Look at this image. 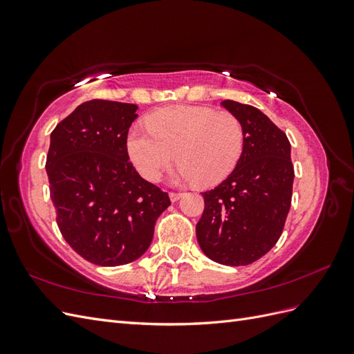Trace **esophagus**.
Listing matches in <instances>:
<instances>
[{
  "mask_svg": "<svg viewBox=\"0 0 354 354\" xmlns=\"http://www.w3.org/2000/svg\"><path fill=\"white\" fill-rule=\"evenodd\" d=\"M181 198V194H178V192H169V199L171 202H176Z\"/></svg>",
  "mask_w": 354,
  "mask_h": 354,
  "instance_id": "esophagus-1",
  "label": "esophagus"
}]
</instances>
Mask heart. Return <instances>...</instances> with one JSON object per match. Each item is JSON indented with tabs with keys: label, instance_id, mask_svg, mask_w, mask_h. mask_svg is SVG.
Masks as SVG:
<instances>
[{
	"label": "heart",
	"instance_id": "heart-1",
	"mask_svg": "<svg viewBox=\"0 0 354 354\" xmlns=\"http://www.w3.org/2000/svg\"><path fill=\"white\" fill-rule=\"evenodd\" d=\"M146 127L128 131L127 152L147 181H158L176 158L180 180L218 185L236 168L243 152V125L229 111L169 106L149 115Z\"/></svg>",
	"mask_w": 354,
	"mask_h": 354
}]
</instances>
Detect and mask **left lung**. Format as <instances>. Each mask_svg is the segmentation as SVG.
Here are the masks:
<instances>
[{
    "mask_svg": "<svg viewBox=\"0 0 354 354\" xmlns=\"http://www.w3.org/2000/svg\"><path fill=\"white\" fill-rule=\"evenodd\" d=\"M221 104L243 125V152L232 174L202 194L205 208L196 238L212 261L248 266L269 252L282 234L292 198L291 143L254 106L233 100Z\"/></svg>",
    "mask_w": 354,
    "mask_h": 354,
    "instance_id": "8db88e82",
    "label": "left lung"
}]
</instances>
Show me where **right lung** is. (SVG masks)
Wrapping results in <instances>:
<instances>
[{"instance_id": "right-lung-1", "label": "right lung", "mask_w": 354, "mask_h": 354, "mask_svg": "<svg viewBox=\"0 0 354 354\" xmlns=\"http://www.w3.org/2000/svg\"><path fill=\"white\" fill-rule=\"evenodd\" d=\"M136 111L131 103L85 102L50 136L46 169L59 230L75 252L97 266L142 257L158 217L171 205L167 192L128 160Z\"/></svg>"}]
</instances>
